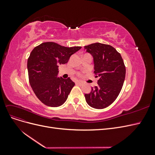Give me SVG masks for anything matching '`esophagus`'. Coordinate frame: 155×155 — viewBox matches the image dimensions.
Returning <instances> with one entry per match:
<instances>
[{
	"label": "esophagus",
	"instance_id": "esophagus-1",
	"mask_svg": "<svg viewBox=\"0 0 155 155\" xmlns=\"http://www.w3.org/2000/svg\"><path fill=\"white\" fill-rule=\"evenodd\" d=\"M76 83L78 84V85H83V83L81 82V81H77L76 82Z\"/></svg>",
	"mask_w": 155,
	"mask_h": 155
}]
</instances>
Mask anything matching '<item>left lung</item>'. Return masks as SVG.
I'll list each match as a JSON object with an SVG mask.
<instances>
[{"mask_svg": "<svg viewBox=\"0 0 155 155\" xmlns=\"http://www.w3.org/2000/svg\"><path fill=\"white\" fill-rule=\"evenodd\" d=\"M93 57L94 74L99 78L97 85L85 94L89 106L102 109L113 103L122 88L125 78L124 60L117 50L109 45L96 43L84 46Z\"/></svg>", "mask_w": 155, "mask_h": 155, "instance_id": "8db88e82", "label": "left lung"}]
</instances>
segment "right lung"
I'll return each instance as SVG.
<instances>
[{"label":"right lung","mask_w":155,"mask_h":155,"mask_svg":"<svg viewBox=\"0 0 155 155\" xmlns=\"http://www.w3.org/2000/svg\"><path fill=\"white\" fill-rule=\"evenodd\" d=\"M81 46L65 47L54 42L43 43L31 51L28 59L29 82L37 98L45 105H62L75 85L70 78L58 77L59 64H66Z\"/></svg>","instance_id":"1"}]
</instances>
